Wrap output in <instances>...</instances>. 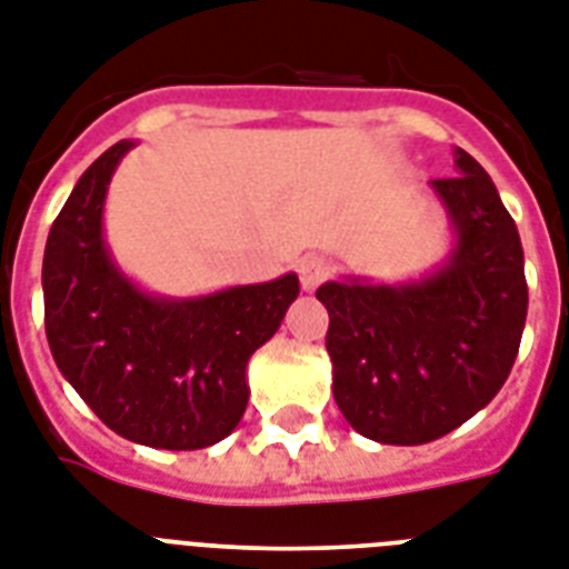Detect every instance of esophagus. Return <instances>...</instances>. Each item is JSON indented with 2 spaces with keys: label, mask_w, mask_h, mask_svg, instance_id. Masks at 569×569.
<instances>
[{
  "label": "esophagus",
  "mask_w": 569,
  "mask_h": 569,
  "mask_svg": "<svg viewBox=\"0 0 569 569\" xmlns=\"http://www.w3.org/2000/svg\"><path fill=\"white\" fill-rule=\"evenodd\" d=\"M328 273H331V264L322 256H305L299 261V281L305 290H317L328 279Z\"/></svg>",
  "instance_id": "obj_1"
}]
</instances>
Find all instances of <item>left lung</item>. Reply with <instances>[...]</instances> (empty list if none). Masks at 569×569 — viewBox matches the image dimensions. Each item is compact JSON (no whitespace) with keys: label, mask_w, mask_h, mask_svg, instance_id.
<instances>
[{"label":"left lung","mask_w":569,"mask_h":569,"mask_svg":"<svg viewBox=\"0 0 569 569\" xmlns=\"http://www.w3.org/2000/svg\"><path fill=\"white\" fill-rule=\"evenodd\" d=\"M457 177L433 180L457 247L410 284L326 281L335 401L380 445H425L477 416L509 378L527 326L523 247L486 168L453 150Z\"/></svg>","instance_id":"1"}]
</instances>
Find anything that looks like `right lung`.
I'll list each match as a JSON object with an SVG mask.
<instances>
[{"mask_svg":"<svg viewBox=\"0 0 569 569\" xmlns=\"http://www.w3.org/2000/svg\"><path fill=\"white\" fill-rule=\"evenodd\" d=\"M121 139L81 173L42 256L46 337L54 363L110 430L162 450L209 448L247 410V363L299 296L293 273L197 299H162L121 273L104 243Z\"/></svg>","mask_w":569,"mask_h":569,"instance_id":"1","label":"right lung"}]
</instances>
